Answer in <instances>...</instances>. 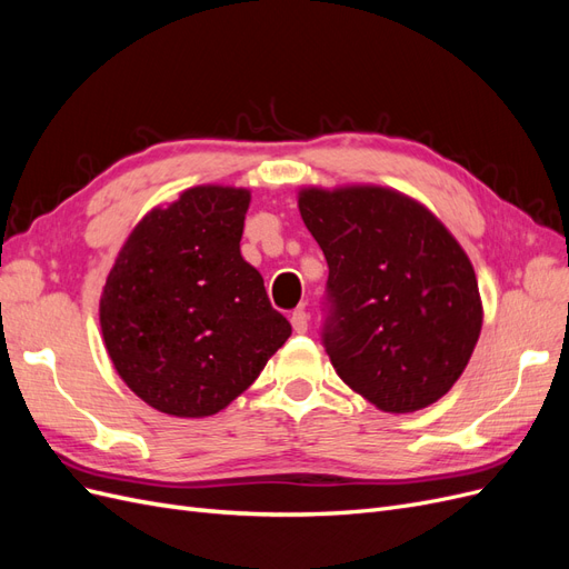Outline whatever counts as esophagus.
Here are the masks:
<instances>
[{
	"label": "esophagus",
	"instance_id": "34e87169",
	"mask_svg": "<svg viewBox=\"0 0 569 569\" xmlns=\"http://www.w3.org/2000/svg\"><path fill=\"white\" fill-rule=\"evenodd\" d=\"M289 320H291V327H295L297 335H303L308 330V313L303 311V308H297Z\"/></svg>",
	"mask_w": 569,
	"mask_h": 569
}]
</instances>
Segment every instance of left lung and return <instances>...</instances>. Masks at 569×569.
I'll return each instance as SVG.
<instances>
[{
    "mask_svg": "<svg viewBox=\"0 0 569 569\" xmlns=\"http://www.w3.org/2000/svg\"><path fill=\"white\" fill-rule=\"evenodd\" d=\"M299 211L327 268L322 347L385 412L439 401L481 330L470 258L425 206L385 187L303 189Z\"/></svg>",
    "mask_w": 569,
    "mask_h": 569,
    "instance_id": "left-lung-1",
    "label": "left lung"
}]
</instances>
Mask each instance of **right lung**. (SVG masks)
Instances as JSON below:
<instances>
[{"mask_svg":"<svg viewBox=\"0 0 569 569\" xmlns=\"http://www.w3.org/2000/svg\"><path fill=\"white\" fill-rule=\"evenodd\" d=\"M249 201L247 189H187L142 218L107 278L99 322L113 368L168 416L222 410L291 335L239 253Z\"/></svg>","mask_w":569,"mask_h":569,"instance_id":"obj_1","label":"right lung"}]
</instances>
